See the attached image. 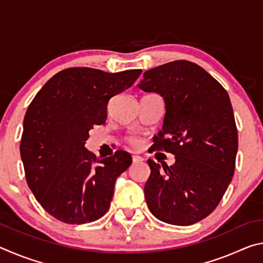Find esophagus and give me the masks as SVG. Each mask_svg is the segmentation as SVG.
Masks as SVG:
<instances>
[{
  "label": "esophagus",
  "instance_id": "esophagus-1",
  "mask_svg": "<svg viewBox=\"0 0 263 263\" xmlns=\"http://www.w3.org/2000/svg\"><path fill=\"white\" fill-rule=\"evenodd\" d=\"M142 160H144V159H142V158L140 157V155H136V154L132 155V161H133V162L138 163V162H141Z\"/></svg>",
  "mask_w": 263,
  "mask_h": 263
}]
</instances>
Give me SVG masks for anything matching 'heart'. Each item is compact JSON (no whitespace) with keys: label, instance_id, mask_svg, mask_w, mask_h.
I'll list each match as a JSON object with an SVG mask.
<instances>
[{"label":"heart","instance_id":"obj_1","mask_svg":"<svg viewBox=\"0 0 263 263\" xmlns=\"http://www.w3.org/2000/svg\"><path fill=\"white\" fill-rule=\"evenodd\" d=\"M131 142H132L133 145H138V144H139V140H137V139H132V140H131Z\"/></svg>","mask_w":263,"mask_h":263}]
</instances>
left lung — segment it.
Listing matches in <instances>:
<instances>
[{"label": "left lung", "instance_id": "1", "mask_svg": "<svg viewBox=\"0 0 263 263\" xmlns=\"http://www.w3.org/2000/svg\"><path fill=\"white\" fill-rule=\"evenodd\" d=\"M138 88L163 99L166 114L153 149L175 155L169 167L148 159L146 203L159 220L193 225L215 210L234 174L238 131L228 91L186 60L146 70Z\"/></svg>", "mask_w": 263, "mask_h": 263}]
</instances>
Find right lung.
Here are the masks:
<instances>
[{
  "label": "right lung",
  "instance_id": "right-lung-1",
  "mask_svg": "<svg viewBox=\"0 0 263 263\" xmlns=\"http://www.w3.org/2000/svg\"><path fill=\"white\" fill-rule=\"evenodd\" d=\"M141 69L106 73L73 67L44 84L26 110L21 157L29 188L44 210L67 224L105 215L117 177L132 163L125 151L97 159L84 147L89 131L106 119V105L130 88Z\"/></svg>",
  "mask_w": 263,
  "mask_h": 263
}]
</instances>
